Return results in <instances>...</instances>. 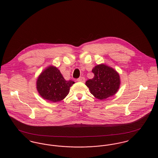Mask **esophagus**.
Listing matches in <instances>:
<instances>
[{"label": "esophagus", "instance_id": "esophagus-1", "mask_svg": "<svg viewBox=\"0 0 158 158\" xmlns=\"http://www.w3.org/2000/svg\"><path fill=\"white\" fill-rule=\"evenodd\" d=\"M77 81H80V82H85V78H84V77H80L79 78H78L77 79Z\"/></svg>", "mask_w": 158, "mask_h": 158}]
</instances>
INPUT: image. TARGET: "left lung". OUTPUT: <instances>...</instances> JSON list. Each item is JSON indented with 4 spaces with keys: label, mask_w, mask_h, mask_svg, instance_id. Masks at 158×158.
I'll return each mask as SVG.
<instances>
[{
    "label": "left lung",
    "mask_w": 158,
    "mask_h": 158,
    "mask_svg": "<svg viewBox=\"0 0 158 158\" xmlns=\"http://www.w3.org/2000/svg\"><path fill=\"white\" fill-rule=\"evenodd\" d=\"M92 72L94 77L86 82V85L95 97L104 100L117 92L120 86V77L113 68L100 64L95 66Z\"/></svg>",
    "instance_id": "obj_1"
}]
</instances>
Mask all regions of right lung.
I'll list each match as a JSON object with an SVG mask.
<instances>
[{
    "label": "right lung",
    "mask_w": 158,
    "mask_h": 158,
    "mask_svg": "<svg viewBox=\"0 0 158 158\" xmlns=\"http://www.w3.org/2000/svg\"><path fill=\"white\" fill-rule=\"evenodd\" d=\"M74 83L71 80L66 81L57 68L50 66L41 73L36 85L37 90L43 98L57 102L68 95L70 88Z\"/></svg>",
    "instance_id": "add662e5"
}]
</instances>
